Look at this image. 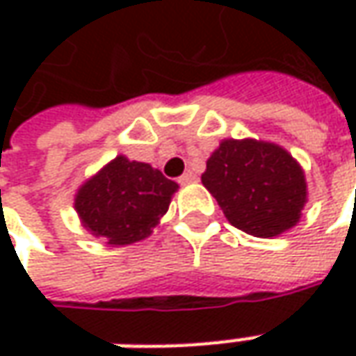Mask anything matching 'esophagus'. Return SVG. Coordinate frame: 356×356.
I'll return each instance as SVG.
<instances>
[{"mask_svg": "<svg viewBox=\"0 0 356 356\" xmlns=\"http://www.w3.org/2000/svg\"><path fill=\"white\" fill-rule=\"evenodd\" d=\"M196 180H198V176H196V174H194V172H184V174H182V176H180V178H178V182H180V184H192V182H196Z\"/></svg>", "mask_w": 356, "mask_h": 356, "instance_id": "34e87169", "label": "esophagus"}]
</instances>
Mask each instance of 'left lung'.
Here are the masks:
<instances>
[{
    "label": "left lung",
    "mask_w": 356,
    "mask_h": 356,
    "mask_svg": "<svg viewBox=\"0 0 356 356\" xmlns=\"http://www.w3.org/2000/svg\"><path fill=\"white\" fill-rule=\"evenodd\" d=\"M232 226L255 238H275L297 226L307 204L301 164L283 146L255 138H226L202 174Z\"/></svg>",
    "instance_id": "8db88e82"
}]
</instances>
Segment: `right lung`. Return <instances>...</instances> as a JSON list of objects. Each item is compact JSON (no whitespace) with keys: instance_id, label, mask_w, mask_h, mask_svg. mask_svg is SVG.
<instances>
[{"instance_id":"1","label":"right lung","mask_w":356,"mask_h":356,"mask_svg":"<svg viewBox=\"0 0 356 356\" xmlns=\"http://www.w3.org/2000/svg\"><path fill=\"white\" fill-rule=\"evenodd\" d=\"M176 192L178 184L160 170L118 154L79 186L75 212L106 245H130L152 234Z\"/></svg>"}]
</instances>
